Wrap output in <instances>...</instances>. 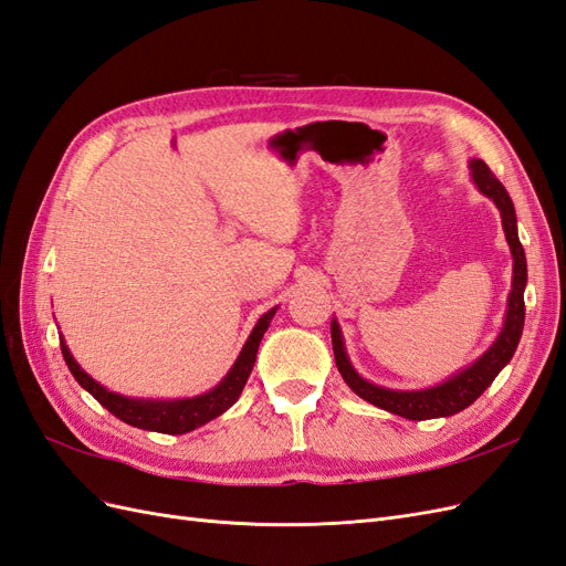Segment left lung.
Returning <instances> with one entry per match:
<instances>
[{
    "instance_id": "left-lung-1",
    "label": "left lung",
    "mask_w": 566,
    "mask_h": 566,
    "mask_svg": "<svg viewBox=\"0 0 566 566\" xmlns=\"http://www.w3.org/2000/svg\"><path fill=\"white\" fill-rule=\"evenodd\" d=\"M472 181L476 184L479 191H482L486 198L495 202V208L501 210L503 219V231L507 238V245L512 252V260H515V266H512V290L507 297V314L501 335L495 337L493 345L476 358L474 364H470L465 370H460L447 382H441L437 387H427V389H413V391H403V389H387L378 387L368 380H364L361 375L354 370L349 364V356L345 352V339H342V331L337 321L333 318L331 323V337H333V352H335V364L342 378L356 391L364 401L378 406L382 410H389L394 416H401L406 420H430V418H449L453 413H460L465 410L470 403H474L479 397H482L484 389L495 380L507 364L512 354H515L522 328H524V287H526V256L524 248L520 243L517 235V214H515V205H512L505 186L495 179V175L489 169L484 160H472Z\"/></svg>"
}]
</instances>
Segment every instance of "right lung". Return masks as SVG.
Returning <instances> with one entry per match:
<instances>
[{"label":"right lung","instance_id":"right-lung-1","mask_svg":"<svg viewBox=\"0 0 566 566\" xmlns=\"http://www.w3.org/2000/svg\"><path fill=\"white\" fill-rule=\"evenodd\" d=\"M276 314V310L266 312L256 325L252 328L245 347L238 354L235 364L231 366V370L227 373V378L221 380L214 389L200 394V397L193 399H172V401H153V399H132V397H123V394L108 391L104 385H98L94 378H90L87 373L80 368V364L73 358L71 349L61 337V352L67 368H71L73 378L87 389L92 397L108 408L115 418H119L123 422L139 427V430H150V432H163V434H186L196 430V427L210 422L214 418H219L224 410H229L250 378L254 358H256V349H260V342L269 328V323Z\"/></svg>","mask_w":566,"mask_h":566}]
</instances>
